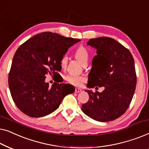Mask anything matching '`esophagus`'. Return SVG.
<instances>
[{"label": "esophagus", "instance_id": "obj_1", "mask_svg": "<svg viewBox=\"0 0 149 149\" xmlns=\"http://www.w3.org/2000/svg\"><path fill=\"white\" fill-rule=\"evenodd\" d=\"M81 91H82V89H80V88H76V89H75V92H76V93H79V92H81Z\"/></svg>", "mask_w": 149, "mask_h": 149}]
</instances>
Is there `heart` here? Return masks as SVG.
Returning a JSON list of instances; mask_svg holds the SVG:
<instances>
[{"label": "heart", "mask_w": 149, "mask_h": 149, "mask_svg": "<svg viewBox=\"0 0 149 149\" xmlns=\"http://www.w3.org/2000/svg\"><path fill=\"white\" fill-rule=\"evenodd\" d=\"M75 57L77 60H79L82 64L86 65L89 58V53L86 48L81 47L75 52ZM68 55L65 54L61 60V66L62 68H65L68 63ZM66 80L69 83L74 86H81L83 83L86 81V78L84 76H78V75L68 74L66 77Z\"/></svg>", "instance_id": "heart-1"}]
</instances>
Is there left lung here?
<instances>
[{
	"label": "left lung",
	"mask_w": 149,
	"mask_h": 149,
	"mask_svg": "<svg viewBox=\"0 0 149 149\" xmlns=\"http://www.w3.org/2000/svg\"><path fill=\"white\" fill-rule=\"evenodd\" d=\"M87 45L97 50L87 87L104 89L101 93L85 91L89 100L82 105V111L95 121H113L125 113L134 94L137 79L134 58L127 48L110 37L91 38Z\"/></svg>",
	"instance_id": "8db88e82"
}]
</instances>
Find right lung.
<instances>
[{"label":"right lung","instance_id":"add662e5","mask_svg":"<svg viewBox=\"0 0 149 149\" xmlns=\"http://www.w3.org/2000/svg\"><path fill=\"white\" fill-rule=\"evenodd\" d=\"M80 39L44 32L26 40L16 51L9 74L12 98L22 113L42 117L58 109L66 95L74 93L70 84L45 82L46 75L56 76L62 69L61 60Z\"/></svg>","mask_w":149,"mask_h":149}]
</instances>
